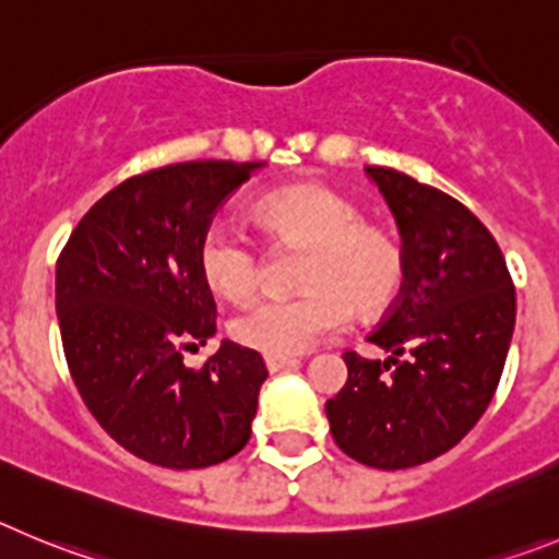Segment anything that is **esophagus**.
Masks as SVG:
<instances>
[{
    "mask_svg": "<svg viewBox=\"0 0 559 559\" xmlns=\"http://www.w3.org/2000/svg\"><path fill=\"white\" fill-rule=\"evenodd\" d=\"M264 365H267L270 373H278V370H286V367L295 365L292 356H264Z\"/></svg>",
    "mask_w": 559,
    "mask_h": 559,
    "instance_id": "34e87169",
    "label": "esophagus"
}]
</instances>
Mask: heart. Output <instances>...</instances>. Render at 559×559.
Segmentation results:
<instances>
[{"label": "heart", "mask_w": 559, "mask_h": 559, "mask_svg": "<svg viewBox=\"0 0 559 559\" xmlns=\"http://www.w3.org/2000/svg\"><path fill=\"white\" fill-rule=\"evenodd\" d=\"M253 219L278 250H304L295 298H267L230 320V336L267 356H295L356 317H381L399 304L406 253L384 225L365 223L359 205L329 186H292L267 194ZM205 286L230 304L259 292L261 255L225 225H211L198 245Z\"/></svg>", "instance_id": "obj_1"}]
</instances>
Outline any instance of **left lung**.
<instances>
[{
    "instance_id": "1",
    "label": "left lung",
    "mask_w": 559,
    "mask_h": 559,
    "mask_svg": "<svg viewBox=\"0 0 559 559\" xmlns=\"http://www.w3.org/2000/svg\"><path fill=\"white\" fill-rule=\"evenodd\" d=\"M390 203L406 284L367 340L390 359L345 350L348 381L325 401L331 435L379 471L424 465L454 449L496 395L515 286L490 230L460 200L390 167H367Z\"/></svg>"
}]
</instances>
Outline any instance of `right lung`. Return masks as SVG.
Masks as SVG:
<instances>
[{"instance_id": "1", "label": "right lung", "mask_w": 559, "mask_h": 559, "mask_svg": "<svg viewBox=\"0 0 559 559\" xmlns=\"http://www.w3.org/2000/svg\"><path fill=\"white\" fill-rule=\"evenodd\" d=\"M259 164L183 160L114 186L58 255L55 309L80 399L114 440L175 471L230 460L250 440L267 367L223 342L200 367L183 350L217 331L198 245Z\"/></svg>"}]
</instances>
